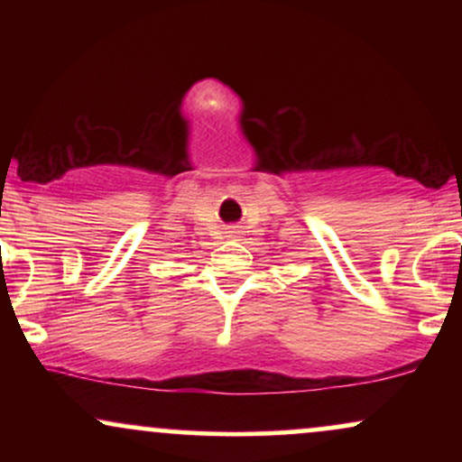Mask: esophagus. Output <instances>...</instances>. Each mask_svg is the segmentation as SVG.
I'll return each instance as SVG.
<instances>
[{"mask_svg": "<svg viewBox=\"0 0 462 462\" xmlns=\"http://www.w3.org/2000/svg\"><path fill=\"white\" fill-rule=\"evenodd\" d=\"M232 235H236V230H230V236H232Z\"/></svg>", "mask_w": 462, "mask_h": 462, "instance_id": "1", "label": "esophagus"}]
</instances>
